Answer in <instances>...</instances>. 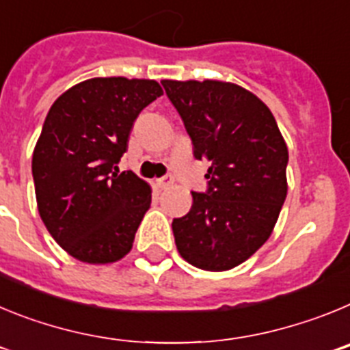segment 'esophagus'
<instances>
[{
	"label": "esophagus",
	"mask_w": 350,
	"mask_h": 350,
	"mask_svg": "<svg viewBox=\"0 0 350 350\" xmlns=\"http://www.w3.org/2000/svg\"><path fill=\"white\" fill-rule=\"evenodd\" d=\"M173 182H175V180H173L172 175H165L163 178H159V185L163 187V189H168L170 185H173Z\"/></svg>",
	"instance_id": "esophagus-1"
}]
</instances>
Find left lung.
Returning a JSON list of instances; mask_svg holds the SVG:
<instances>
[{"mask_svg": "<svg viewBox=\"0 0 350 350\" xmlns=\"http://www.w3.org/2000/svg\"><path fill=\"white\" fill-rule=\"evenodd\" d=\"M210 168L206 193L173 219L178 254L206 271L242 265L270 238L287 196L289 154L270 108L221 80H161Z\"/></svg>", "mask_w": 350, "mask_h": 350, "instance_id": "8db88e82", "label": "left lung"}]
</instances>
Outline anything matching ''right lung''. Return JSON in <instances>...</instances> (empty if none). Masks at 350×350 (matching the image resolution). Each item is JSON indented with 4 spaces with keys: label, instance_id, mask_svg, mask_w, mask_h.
<instances>
[{
    "label": "right lung",
    "instance_id": "1",
    "mask_svg": "<svg viewBox=\"0 0 350 350\" xmlns=\"http://www.w3.org/2000/svg\"><path fill=\"white\" fill-rule=\"evenodd\" d=\"M161 94L156 80L96 77L49 110L33 152L36 203L52 238L79 261L108 265L131 250L152 189L116 165L138 113Z\"/></svg>",
    "mask_w": 350,
    "mask_h": 350
}]
</instances>
